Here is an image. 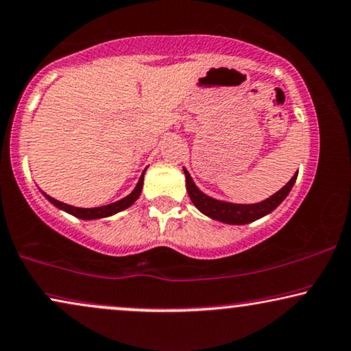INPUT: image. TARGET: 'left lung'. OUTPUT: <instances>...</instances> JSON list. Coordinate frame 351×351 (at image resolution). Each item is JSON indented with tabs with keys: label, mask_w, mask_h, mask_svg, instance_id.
Listing matches in <instances>:
<instances>
[{
	"label": "left lung",
	"mask_w": 351,
	"mask_h": 351,
	"mask_svg": "<svg viewBox=\"0 0 351 351\" xmlns=\"http://www.w3.org/2000/svg\"><path fill=\"white\" fill-rule=\"evenodd\" d=\"M184 172H185L186 192H189V197L193 202L195 206H197L203 215L213 217V219L216 221L226 222V224H248V222H253L259 219V217L269 215L271 211H274V209L284 202L287 195H289L290 190H292V186L298 176L297 172V174L289 180V184H287L284 189H280L279 192L265 199V202L256 203V204H234V203L219 202V199L206 197V195L202 193L197 189V185L193 184L192 177H190L186 169H184Z\"/></svg>",
	"instance_id": "obj_1"
}]
</instances>
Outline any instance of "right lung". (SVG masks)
Listing matches in <instances>:
<instances>
[{"instance_id": "1", "label": "right lung", "mask_w": 351, "mask_h": 351, "mask_svg": "<svg viewBox=\"0 0 351 351\" xmlns=\"http://www.w3.org/2000/svg\"><path fill=\"white\" fill-rule=\"evenodd\" d=\"M143 174H145V172H143ZM142 186H143V176L140 177L138 184H136L135 190L129 195V197L122 198L116 203L106 204V206H99V208H75V206H71V204L58 202V199L48 197V195H47V198L54 204V206L64 209V211L71 213L72 216L80 217V219H98V217H106V216L116 215V213L122 211V209H127L129 206H132L135 199L140 197V193H142Z\"/></svg>"}]
</instances>
